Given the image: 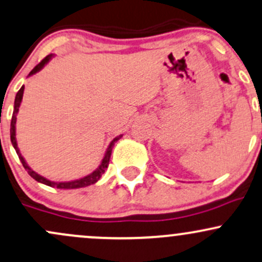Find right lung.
<instances>
[{
	"instance_id": "add662e5",
	"label": "right lung",
	"mask_w": 262,
	"mask_h": 262,
	"mask_svg": "<svg viewBox=\"0 0 262 262\" xmlns=\"http://www.w3.org/2000/svg\"><path fill=\"white\" fill-rule=\"evenodd\" d=\"M52 57H53V54H48V56L46 57L45 59H42V61L39 62L38 64H37L36 67H34L33 70L30 72V74H28V76H33V74H36L37 72L41 71L42 68L45 67V66L51 61ZM24 91H25V87H24V85H22L21 89H19V91L17 92L16 98H14V107H13L12 119H11L10 133H11V143H12L14 150H16V153H17V155H18V158H19V160H21V163H22V165H24V168L26 169V170H27V173L30 174L31 177H32L33 179L36 180V182L42 183V184H45V185L52 186V188H57V189H78V188H84V186L92 185V184H96L100 179V177H102V175L104 174L105 169L108 168L109 159H111V154H112V149H113L114 143H116L117 140H119L120 138L123 137L122 134H120V136L116 137L113 140H112L111 144L108 145L107 150H105L104 158H103V159H102V163H100V165L96 169V170L93 171V173H91V174L87 175V177H84V178H80V179L71 180V182H52V180L46 179V178H43L42 175L37 174L36 171H33L32 169H31L30 166H28V164L26 163L25 158L22 157L21 153H19L18 146H17V140H16V120H17V113H18L19 105H21V102H22V97H24Z\"/></svg>"
}]
</instances>
